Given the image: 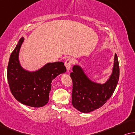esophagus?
<instances>
[{"label":"esophagus","instance_id":"1","mask_svg":"<svg viewBox=\"0 0 135 135\" xmlns=\"http://www.w3.org/2000/svg\"><path fill=\"white\" fill-rule=\"evenodd\" d=\"M73 63V60L71 58H68L66 60L65 65L67 70H69L70 69V68H71Z\"/></svg>","mask_w":135,"mask_h":135}]
</instances>
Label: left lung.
Instances as JSON below:
<instances>
[{"label": "left lung", "instance_id": "8db88e82", "mask_svg": "<svg viewBox=\"0 0 135 135\" xmlns=\"http://www.w3.org/2000/svg\"><path fill=\"white\" fill-rule=\"evenodd\" d=\"M73 81L71 103L81 113H87L102 107L115 90L119 78V61L115 54L114 63L109 79L103 84L92 82L79 65L70 73Z\"/></svg>", "mask_w": 135, "mask_h": 135}]
</instances>
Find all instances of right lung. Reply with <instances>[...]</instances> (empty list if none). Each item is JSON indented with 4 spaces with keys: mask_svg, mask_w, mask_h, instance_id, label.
<instances>
[{
    "mask_svg": "<svg viewBox=\"0 0 135 135\" xmlns=\"http://www.w3.org/2000/svg\"><path fill=\"white\" fill-rule=\"evenodd\" d=\"M24 41L21 38L11 52L7 67V79L11 94L24 105L41 107L48 103L51 82L57 76L66 72L62 62L48 63L38 71L23 69L19 62V52Z\"/></svg>",
    "mask_w": 135,
    "mask_h": 135,
    "instance_id": "add662e5",
    "label": "right lung"
}]
</instances>
